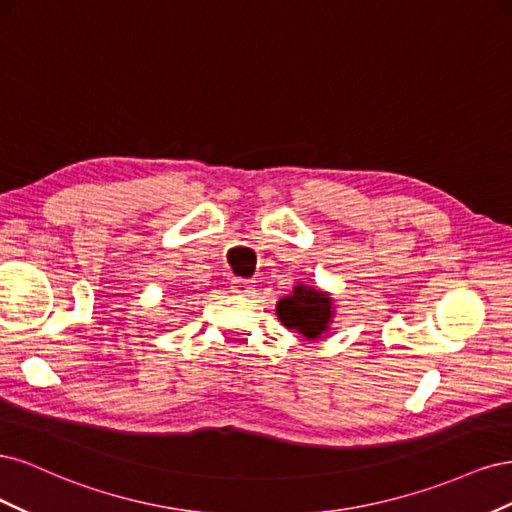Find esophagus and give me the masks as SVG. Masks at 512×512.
Here are the masks:
<instances>
[{"label":"esophagus","instance_id":"1","mask_svg":"<svg viewBox=\"0 0 512 512\" xmlns=\"http://www.w3.org/2000/svg\"><path fill=\"white\" fill-rule=\"evenodd\" d=\"M232 292H237V294H250L252 292V288H254V282H250V280H232Z\"/></svg>","mask_w":512,"mask_h":512}]
</instances>
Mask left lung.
Masks as SVG:
<instances>
[{
  "mask_svg": "<svg viewBox=\"0 0 512 512\" xmlns=\"http://www.w3.org/2000/svg\"><path fill=\"white\" fill-rule=\"evenodd\" d=\"M275 312L286 329L297 331L312 342L331 329L335 301L331 292L301 282L284 299L277 301Z\"/></svg>",
  "mask_w": 512,
  "mask_h": 512,
  "instance_id": "8db88e82",
  "label": "left lung"
}]
</instances>
